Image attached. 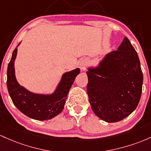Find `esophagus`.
<instances>
[{
  "mask_svg": "<svg viewBox=\"0 0 151 151\" xmlns=\"http://www.w3.org/2000/svg\"><path fill=\"white\" fill-rule=\"evenodd\" d=\"M87 64H88V62L87 60H83L82 61H81L80 65H81V70H85L86 69V66H87Z\"/></svg>",
  "mask_w": 151,
  "mask_h": 151,
  "instance_id": "1",
  "label": "esophagus"
}]
</instances>
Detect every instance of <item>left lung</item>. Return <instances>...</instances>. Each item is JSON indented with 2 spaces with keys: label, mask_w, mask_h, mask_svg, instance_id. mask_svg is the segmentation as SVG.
Instances as JSON below:
<instances>
[{
  "label": "left lung",
  "mask_w": 151,
  "mask_h": 151,
  "mask_svg": "<svg viewBox=\"0 0 151 151\" xmlns=\"http://www.w3.org/2000/svg\"><path fill=\"white\" fill-rule=\"evenodd\" d=\"M87 93L93 111L108 123L124 119L138 106L143 76L137 52L127 37L97 68L86 72Z\"/></svg>",
  "instance_id": "1"
}]
</instances>
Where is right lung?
<instances>
[{
	"label": "right lung",
	"instance_id": "right-lung-1",
	"mask_svg": "<svg viewBox=\"0 0 151 151\" xmlns=\"http://www.w3.org/2000/svg\"><path fill=\"white\" fill-rule=\"evenodd\" d=\"M16 55L17 48H15L7 70V88L13 104L25 116L38 121L51 119L58 116L63 109L69 90L76 76L80 73V69L65 73L53 93H33L17 82L14 68Z\"/></svg>",
	"mask_w": 151,
	"mask_h": 151
}]
</instances>
